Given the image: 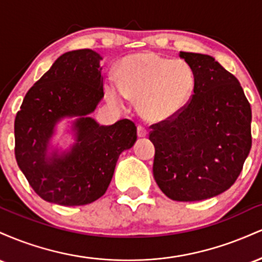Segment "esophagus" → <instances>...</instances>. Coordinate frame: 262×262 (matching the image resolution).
<instances>
[{
	"mask_svg": "<svg viewBox=\"0 0 262 262\" xmlns=\"http://www.w3.org/2000/svg\"><path fill=\"white\" fill-rule=\"evenodd\" d=\"M137 134L139 138H145L146 135H148V130H146V128L143 127V125H138Z\"/></svg>",
	"mask_w": 262,
	"mask_h": 262,
	"instance_id": "34e87169",
	"label": "esophagus"
}]
</instances>
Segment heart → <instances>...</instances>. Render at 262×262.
<instances>
[{"mask_svg": "<svg viewBox=\"0 0 262 262\" xmlns=\"http://www.w3.org/2000/svg\"><path fill=\"white\" fill-rule=\"evenodd\" d=\"M194 90V75L187 62L152 52L125 56L117 69V81L106 82L111 102L139 100L140 112L150 121H166L187 106Z\"/></svg>", "mask_w": 262, "mask_h": 262, "instance_id": "b5f03b06", "label": "heart"}]
</instances>
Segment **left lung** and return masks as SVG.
<instances>
[{
	"instance_id": "1",
	"label": "left lung",
	"mask_w": 262,
	"mask_h": 262,
	"mask_svg": "<svg viewBox=\"0 0 262 262\" xmlns=\"http://www.w3.org/2000/svg\"><path fill=\"white\" fill-rule=\"evenodd\" d=\"M194 75L188 104L152 125L154 179L167 197L194 202L235 182L251 149V108L234 75L210 55L180 52Z\"/></svg>"
}]
</instances>
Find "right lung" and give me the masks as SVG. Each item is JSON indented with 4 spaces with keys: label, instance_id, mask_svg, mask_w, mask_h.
<instances>
[{
    "label": "right lung",
    "instance_id": "obj_1",
    "mask_svg": "<svg viewBox=\"0 0 262 262\" xmlns=\"http://www.w3.org/2000/svg\"><path fill=\"white\" fill-rule=\"evenodd\" d=\"M102 56L91 49L62 54L27 92L14 121L16 160L35 193L60 206H83L106 193L117 160L137 140L129 119L101 125L90 114L103 98ZM71 119L74 143L52 144Z\"/></svg>",
    "mask_w": 262,
    "mask_h": 262
}]
</instances>
